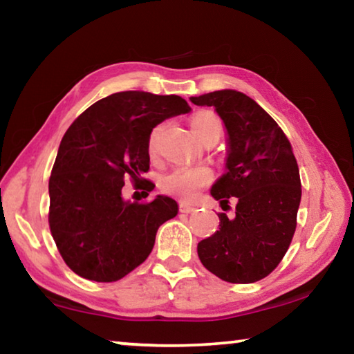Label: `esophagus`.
I'll list each match as a JSON object with an SVG mask.
<instances>
[{"instance_id": "obj_1", "label": "esophagus", "mask_w": 354, "mask_h": 354, "mask_svg": "<svg viewBox=\"0 0 354 354\" xmlns=\"http://www.w3.org/2000/svg\"><path fill=\"white\" fill-rule=\"evenodd\" d=\"M179 212H183V214L195 212V207L194 206H189V205H184V203H181V205H179Z\"/></svg>"}]
</instances>
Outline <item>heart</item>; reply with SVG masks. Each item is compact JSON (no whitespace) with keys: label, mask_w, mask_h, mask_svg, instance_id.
<instances>
[{"label":"heart","mask_w":354,"mask_h":354,"mask_svg":"<svg viewBox=\"0 0 354 354\" xmlns=\"http://www.w3.org/2000/svg\"><path fill=\"white\" fill-rule=\"evenodd\" d=\"M192 133L198 139L211 133H221L220 120L211 112H201L192 118ZM162 127H156L148 137V153L154 156L158 151V140ZM212 181V171L205 165L194 167H176L171 171L160 178V189L165 194L176 196L179 200H192L198 195V192Z\"/></svg>","instance_id":"obj_1"}]
</instances>
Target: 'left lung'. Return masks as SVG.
Masks as SVG:
<instances>
[{
    "label": "left lung",
    "mask_w": 354,
    "mask_h": 354,
    "mask_svg": "<svg viewBox=\"0 0 354 354\" xmlns=\"http://www.w3.org/2000/svg\"><path fill=\"white\" fill-rule=\"evenodd\" d=\"M212 106L226 129V171L211 187L220 205L236 196V217L198 243L203 266L220 279L256 283L283 259L297 227L301 183L295 156L278 123L253 98L232 88L192 97Z\"/></svg>",
    "instance_id": "left-lung-1"
}]
</instances>
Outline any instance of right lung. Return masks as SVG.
I'll list each match as a JSON object with an SVG mask.
<instances>
[{"label":"right lung","mask_w":354,"mask_h":354,"mask_svg":"<svg viewBox=\"0 0 354 354\" xmlns=\"http://www.w3.org/2000/svg\"><path fill=\"white\" fill-rule=\"evenodd\" d=\"M190 112L178 95L142 91L97 101L67 129L50 184V230L65 263L80 277L112 283L151 253L159 226L178 214V203L158 195L139 205L124 200L131 178L151 192L148 137L170 117ZM148 195V194H147Z\"/></svg>","instance_id":"obj_1"}]
</instances>
